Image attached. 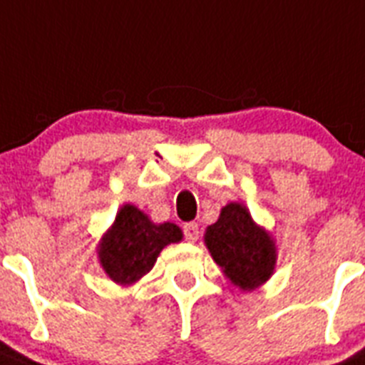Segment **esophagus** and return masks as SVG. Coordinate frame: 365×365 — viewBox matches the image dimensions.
<instances>
[{"label":"esophagus","mask_w":365,"mask_h":365,"mask_svg":"<svg viewBox=\"0 0 365 365\" xmlns=\"http://www.w3.org/2000/svg\"><path fill=\"white\" fill-rule=\"evenodd\" d=\"M183 233H185V239L189 242H195L198 239V224L196 222H187L185 226H183Z\"/></svg>","instance_id":"esophagus-1"}]
</instances>
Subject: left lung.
I'll return each instance as SVG.
<instances>
[{"mask_svg":"<svg viewBox=\"0 0 365 365\" xmlns=\"http://www.w3.org/2000/svg\"><path fill=\"white\" fill-rule=\"evenodd\" d=\"M205 246L224 275L240 290H255L272 277L277 248L264 227L253 222L246 205L231 202L205 230Z\"/></svg>","mask_w":365,"mask_h":365,"instance_id":"1","label":"left lung"}]
</instances>
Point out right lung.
<instances>
[{"instance_id":"1","label":"right lung","mask_w":365,"mask_h":365,"mask_svg":"<svg viewBox=\"0 0 365 365\" xmlns=\"http://www.w3.org/2000/svg\"><path fill=\"white\" fill-rule=\"evenodd\" d=\"M183 237L176 224H154L132 204H125L97 246L103 270L113 283L128 287L152 270L161 250Z\"/></svg>"}]
</instances>
